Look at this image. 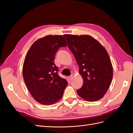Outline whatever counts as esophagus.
I'll return each instance as SVG.
<instances>
[{"instance_id":"34e87169","label":"esophagus","mask_w":133,"mask_h":133,"mask_svg":"<svg viewBox=\"0 0 133 133\" xmlns=\"http://www.w3.org/2000/svg\"><path fill=\"white\" fill-rule=\"evenodd\" d=\"M73 77H74V75H73V74H71V75L70 76V77H69V79H70V80H72V79H73Z\"/></svg>"}]
</instances>
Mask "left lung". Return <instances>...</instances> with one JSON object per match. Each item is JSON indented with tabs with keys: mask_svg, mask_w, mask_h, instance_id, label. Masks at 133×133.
I'll list each match as a JSON object with an SVG mask.
<instances>
[{
	"mask_svg": "<svg viewBox=\"0 0 133 133\" xmlns=\"http://www.w3.org/2000/svg\"><path fill=\"white\" fill-rule=\"evenodd\" d=\"M64 37L83 79V86L76 90L78 94L89 102L102 98L110 85L113 74L106 49L90 35L65 34Z\"/></svg>",
	"mask_w": 133,
	"mask_h": 133,
	"instance_id": "1",
	"label": "left lung"
}]
</instances>
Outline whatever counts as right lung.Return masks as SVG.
<instances>
[{
    "mask_svg": "<svg viewBox=\"0 0 133 133\" xmlns=\"http://www.w3.org/2000/svg\"><path fill=\"white\" fill-rule=\"evenodd\" d=\"M67 44L62 35H48L35 42L25 56L23 67L24 82L34 99L44 105H50L62 97L68 84L58 75L55 56Z\"/></svg>",
    "mask_w": 133,
    "mask_h": 133,
    "instance_id": "1",
    "label": "right lung"
}]
</instances>
